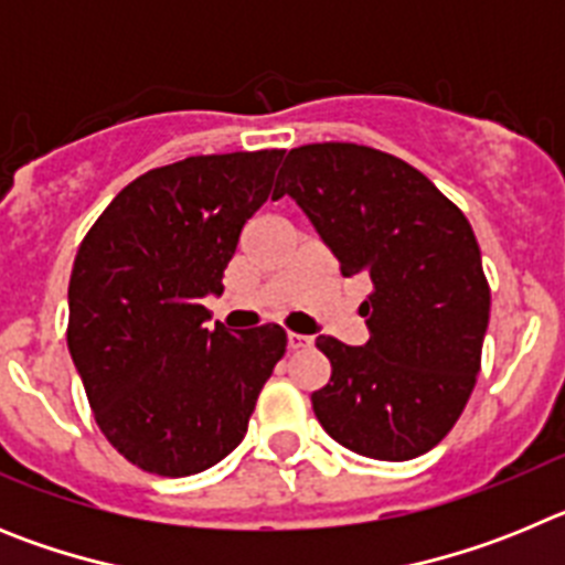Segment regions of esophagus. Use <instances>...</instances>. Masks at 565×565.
<instances>
[{"label":"esophagus","mask_w":565,"mask_h":565,"mask_svg":"<svg viewBox=\"0 0 565 565\" xmlns=\"http://www.w3.org/2000/svg\"><path fill=\"white\" fill-rule=\"evenodd\" d=\"M313 339L311 337H302V333H288V351H306L311 348Z\"/></svg>","instance_id":"1"}]
</instances>
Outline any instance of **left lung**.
<instances>
[{
    "instance_id": "8db88e82",
    "label": "left lung",
    "mask_w": 565,
    "mask_h": 565,
    "mask_svg": "<svg viewBox=\"0 0 565 565\" xmlns=\"http://www.w3.org/2000/svg\"><path fill=\"white\" fill-rule=\"evenodd\" d=\"M339 259L342 277L367 274L371 339L351 348L317 337L331 362L311 393L328 436L376 461L433 450L467 407L481 371L489 282L461 209L402 158L359 143H306L279 169Z\"/></svg>"
}]
</instances>
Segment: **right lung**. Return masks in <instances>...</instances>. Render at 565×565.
I'll use <instances>...</instances> for the list:
<instances>
[{
  "mask_svg": "<svg viewBox=\"0 0 565 565\" xmlns=\"http://www.w3.org/2000/svg\"><path fill=\"white\" fill-rule=\"evenodd\" d=\"M282 154H192L149 169L78 246L70 356L107 441L143 472L183 478L226 458L286 353L274 322L209 331L201 306L223 291L239 232L271 198Z\"/></svg>",
  "mask_w": 565,
  "mask_h": 565,
  "instance_id": "right-lung-1",
  "label": "right lung"
}]
</instances>
